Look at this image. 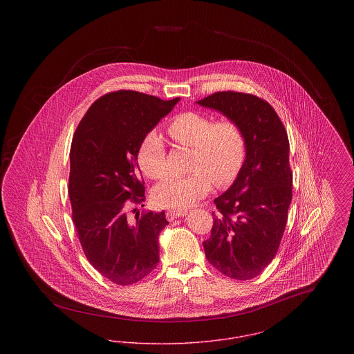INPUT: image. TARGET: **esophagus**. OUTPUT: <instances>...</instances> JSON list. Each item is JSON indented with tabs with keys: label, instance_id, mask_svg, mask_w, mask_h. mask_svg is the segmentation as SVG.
<instances>
[{
	"label": "esophagus",
	"instance_id": "obj_1",
	"mask_svg": "<svg viewBox=\"0 0 354 354\" xmlns=\"http://www.w3.org/2000/svg\"><path fill=\"white\" fill-rule=\"evenodd\" d=\"M187 215V211H182V209H169L166 214V218L171 221V220L176 219V218H182Z\"/></svg>",
	"mask_w": 354,
	"mask_h": 354
}]
</instances>
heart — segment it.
<instances>
[{"instance_id": "1", "label": "heart", "mask_w": 354, "mask_h": 354, "mask_svg": "<svg viewBox=\"0 0 354 354\" xmlns=\"http://www.w3.org/2000/svg\"><path fill=\"white\" fill-rule=\"evenodd\" d=\"M167 133L178 145L192 147V172L185 176L171 175L156 185L152 191L156 205L185 209L211 191L212 180L220 187L235 180L247 151L245 135L236 120H214L201 111H185L169 120ZM138 165L151 179H160L166 174V147L155 131L142 139Z\"/></svg>"}]
</instances>
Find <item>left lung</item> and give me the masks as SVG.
<instances>
[{
	"instance_id": "8db88e82",
	"label": "left lung",
	"mask_w": 354,
	"mask_h": 354,
	"mask_svg": "<svg viewBox=\"0 0 354 354\" xmlns=\"http://www.w3.org/2000/svg\"><path fill=\"white\" fill-rule=\"evenodd\" d=\"M198 103L236 120L247 140L234 185L214 201L218 214L203 243L205 257L224 276L251 280L273 260L286 231L293 179L286 127L253 94L218 91Z\"/></svg>"
}]
</instances>
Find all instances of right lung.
Instances as JSON below:
<instances>
[{"label": "right lung", "instance_id": "right-lung-1", "mask_svg": "<svg viewBox=\"0 0 354 354\" xmlns=\"http://www.w3.org/2000/svg\"><path fill=\"white\" fill-rule=\"evenodd\" d=\"M179 100L133 90L109 93L90 106L73 136V221L88 263L114 284L140 281L159 263L158 236L169 224L165 211L138 214L134 221L129 207L145 202L136 162L140 142Z\"/></svg>", "mask_w": 354, "mask_h": 354}]
</instances>
